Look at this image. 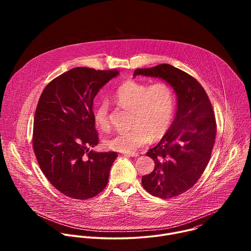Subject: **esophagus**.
I'll use <instances>...</instances> for the list:
<instances>
[{
	"label": "esophagus",
	"mask_w": 251,
	"mask_h": 251,
	"mask_svg": "<svg viewBox=\"0 0 251 251\" xmlns=\"http://www.w3.org/2000/svg\"><path fill=\"white\" fill-rule=\"evenodd\" d=\"M124 156H127V157H138L139 154L138 153H135V152H130V153H124L123 154Z\"/></svg>",
	"instance_id": "obj_1"
}]
</instances>
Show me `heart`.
Masks as SVG:
<instances>
[{"mask_svg": "<svg viewBox=\"0 0 251 251\" xmlns=\"http://www.w3.org/2000/svg\"><path fill=\"white\" fill-rule=\"evenodd\" d=\"M112 98L119 105L131 108L130 128L121 130L105 140L109 150L130 153L161 138L168 130L175 109L173 89L166 82L148 86L133 80L122 83ZM93 120L101 130L109 127L108 103L101 101L94 109Z\"/></svg>", "mask_w": 251, "mask_h": 251, "instance_id": "heart-1", "label": "heart"}]
</instances>
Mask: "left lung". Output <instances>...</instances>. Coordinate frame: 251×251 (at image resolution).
<instances>
[{
    "label": "left lung",
    "mask_w": 251,
    "mask_h": 251,
    "mask_svg": "<svg viewBox=\"0 0 251 251\" xmlns=\"http://www.w3.org/2000/svg\"><path fill=\"white\" fill-rule=\"evenodd\" d=\"M159 77L176 94V113L158 145L147 152L155 162L142 185L151 195L170 199L191 189L210 159L217 134L211 103L203 87L185 71L170 64L138 68L134 76Z\"/></svg>",
    "instance_id": "obj_1"
}]
</instances>
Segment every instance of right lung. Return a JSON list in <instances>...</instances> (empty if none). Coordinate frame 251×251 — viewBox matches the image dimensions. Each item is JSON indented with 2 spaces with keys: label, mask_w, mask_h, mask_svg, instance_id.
I'll use <instances>...</instances> for the list:
<instances>
[{
  "label": "right lung",
  "mask_w": 251,
  "mask_h": 251,
  "mask_svg": "<svg viewBox=\"0 0 251 251\" xmlns=\"http://www.w3.org/2000/svg\"><path fill=\"white\" fill-rule=\"evenodd\" d=\"M116 69L75 67L52 79L35 109L32 145L40 168L61 194L87 200L103 191L116 152H94L99 138L93 99Z\"/></svg>",
  "instance_id": "obj_1"
}]
</instances>
